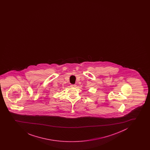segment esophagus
Masks as SVG:
<instances>
[{
    "mask_svg": "<svg viewBox=\"0 0 150 150\" xmlns=\"http://www.w3.org/2000/svg\"><path fill=\"white\" fill-rule=\"evenodd\" d=\"M71 87H73V88H75V87H76V85H71Z\"/></svg>",
    "mask_w": 150,
    "mask_h": 150,
    "instance_id": "1",
    "label": "esophagus"
}]
</instances>
